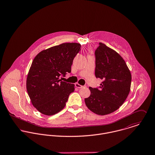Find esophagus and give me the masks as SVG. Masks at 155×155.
I'll return each instance as SVG.
<instances>
[{
	"instance_id": "esophagus-1",
	"label": "esophagus",
	"mask_w": 155,
	"mask_h": 155,
	"mask_svg": "<svg viewBox=\"0 0 155 155\" xmlns=\"http://www.w3.org/2000/svg\"><path fill=\"white\" fill-rule=\"evenodd\" d=\"M75 87H77L78 88H83V87H86V86H81V85H80V84H79L78 83H76L75 84Z\"/></svg>"
}]
</instances>
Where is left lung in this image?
Instances as JSON below:
<instances>
[{
	"instance_id": "8db88e82",
	"label": "left lung",
	"mask_w": 155,
	"mask_h": 155,
	"mask_svg": "<svg viewBox=\"0 0 155 155\" xmlns=\"http://www.w3.org/2000/svg\"><path fill=\"white\" fill-rule=\"evenodd\" d=\"M94 56L95 76L102 82L97 88H89L91 94L85 103L93 112L105 115L117 110L126 100L131 75L123 58L104 44L99 43Z\"/></svg>"
}]
</instances>
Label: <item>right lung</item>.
<instances>
[{"label":"right lung","mask_w":155,"mask_h":155,"mask_svg":"<svg viewBox=\"0 0 155 155\" xmlns=\"http://www.w3.org/2000/svg\"><path fill=\"white\" fill-rule=\"evenodd\" d=\"M81 45L65 43L40 52L34 59L27 78V90L35 107L41 114L53 115L62 110L74 91L75 85L62 81L71 71L73 60Z\"/></svg>","instance_id":"1"}]
</instances>
